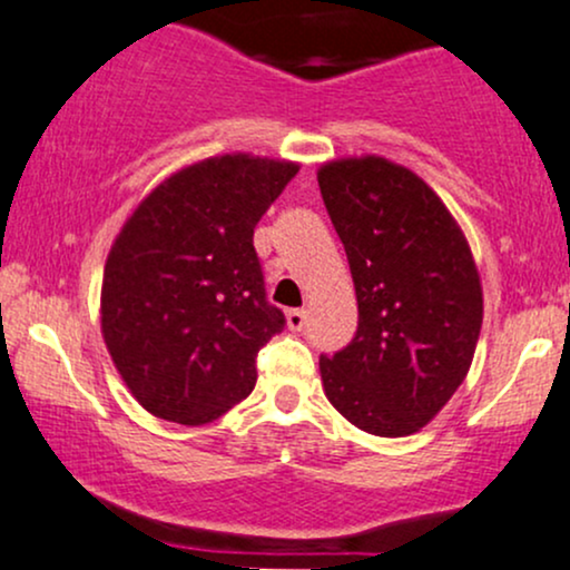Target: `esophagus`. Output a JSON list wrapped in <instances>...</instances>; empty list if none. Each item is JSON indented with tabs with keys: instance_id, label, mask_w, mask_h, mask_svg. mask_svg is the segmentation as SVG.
I'll list each match as a JSON object with an SVG mask.
<instances>
[{
	"instance_id": "1",
	"label": "esophagus",
	"mask_w": 570,
	"mask_h": 570,
	"mask_svg": "<svg viewBox=\"0 0 570 570\" xmlns=\"http://www.w3.org/2000/svg\"><path fill=\"white\" fill-rule=\"evenodd\" d=\"M285 320H287V328L291 331H302L306 325V312L304 309H287L285 312Z\"/></svg>"
}]
</instances>
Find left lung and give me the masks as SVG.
Wrapping results in <instances>:
<instances>
[{
	"instance_id": "left-lung-1",
	"label": "left lung",
	"mask_w": 570,
	"mask_h": 570,
	"mask_svg": "<svg viewBox=\"0 0 570 570\" xmlns=\"http://www.w3.org/2000/svg\"><path fill=\"white\" fill-rule=\"evenodd\" d=\"M320 194L350 261L355 338L320 357L328 401L374 436L431 423L474 361L482 283L465 234L423 177L382 156L317 169Z\"/></svg>"
}]
</instances>
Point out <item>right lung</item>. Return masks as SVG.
<instances>
[{
    "instance_id": "obj_1",
    "label": "right lung",
    "mask_w": 570,
    "mask_h": 570,
    "mask_svg": "<svg viewBox=\"0 0 570 570\" xmlns=\"http://www.w3.org/2000/svg\"><path fill=\"white\" fill-rule=\"evenodd\" d=\"M296 171L250 153L204 158L156 185L115 236L101 336L156 417L213 423L253 393L255 355L285 328L266 302L253 232Z\"/></svg>"
}]
</instances>
